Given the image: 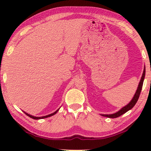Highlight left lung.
<instances>
[{
    "instance_id": "8db88e82",
    "label": "left lung",
    "mask_w": 151,
    "mask_h": 151,
    "mask_svg": "<svg viewBox=\"0 0 151 151\" xmlns=\"http://www.w3.org/2000/svg\"><path fill=\"white\" fill-rule=\"evenodd\" d=\"M145 73H146V69H145V66H144L143 73H142L141 80H140V81L139 82V84H138L137 90H136V92H135V95H134L133 98H132V100L131 101H130V102L129 103V104H127L124 107H122L120 110L117 111L116 113H112V114H100V115H102V116L107 117H109V118H116V117H119L120 115L124 114L125 113H127V111L131 110V109L133 108L134 106H135L136 103H137L138 98H139V97L140 93H141V91L142 88V86H143L144 78H145Z\"/></svg>"
}]
</instances>
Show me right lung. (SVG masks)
<instances>
[{
  "label": "right lung",
  "instance_id": "1",
  "mask_svg": "<svg viewBox=\"0 0 151 151\" xmlns=\"http://www.w3.org/2000/svg\"><path fill=\"white\" fill-rule=\"evenodd\" d=\"M59 109H60V108H59L58 109L57 111H55V112H53V113H51V114H49V115H45V116H42V117H36V116H34V115H32L29 114V113H26V112H24V111H23V112H24V113H25V114H26L27 115V116H29V117H31V118H32V119H44V118H47V117H51V116H52V115H53L56 114L58 111H59Z\"/></svg>",
  "mask_w": 151,
  "mask_h": 151
}]
</instances>
